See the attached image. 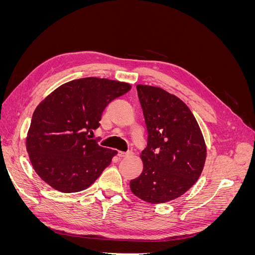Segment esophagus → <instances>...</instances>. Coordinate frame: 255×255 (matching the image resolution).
<instances>
[{
  "label": "esophagus",
  "mask_w": 255,
  "mask_h": 255,
  "mask_svg": "<svg viewBox=\"0 0 255 255\" xmlns=\"http://www.w3.org/2000/svg\"><path fill=\"white\" fill-rule=\"evenodd\" d=\"M130 154H132V153H130V152H118V156L120 157V158H123V157H127V156H129L130 155Z\"/></svg>",
  "instance_id": "esophagus-1"
}]
</instances>
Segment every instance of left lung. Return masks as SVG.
Listing matches in <instances>:
<instances>
[{
  "mask_svg": "<svg viewBox=\"0 0 255 255\" xmlns=\"http://www.w3.org/2000/svg\"><path fill=\"white\" fill-rule=\"evenodd\" d=\"M148 130L141 152V174L129 182L145 202H169L184 195L200 177L206 158L201 129L188 106L159 87L137 85Z\"/></svg>",
  "mask_w": 255,
  "mask_h": 255,
  "instance_id": "obj_1",
  "label": "left lung"
}]
</instances>
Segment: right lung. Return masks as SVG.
Instances as JSON below:
<instances>
[{
  "label": "right lung",
  "mask_w": 255,
  "mask_h": 255,
  "mask_svg": "<svg viewBox=\"0 0 255 255\" xmlns=\"http://www.w3.org/2000/svg\"><path fill=\"white\" fill-rule=\"evenodd\" d=\"M130 88L128 83L84 78L61 85L39 103L26 150L42 181L67 194L95 183L117 151L100 146L89 134L100 127L105 107Z\"/></svg>",
  "instance_id": "1"
}]
</instances>
